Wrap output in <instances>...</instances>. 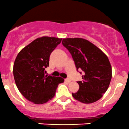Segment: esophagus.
<instances>
[{
    "instance_id": "1",
    "label": "esophagus",
    "mask_w": 129,
    "mask_h": 129,
    "mask_svg": "<svg viewBox=\"0 0 129 129\" xmlns=\"http://www.w3.org/2000/svg\"><path fill=\"white\" fill-rule=\"evenodd\" d=\"M65 81L67 83H70L71 82V80H70V79L67 78V79H65Z\"/></svg>"
}]
</instances>
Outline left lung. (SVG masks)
Wrapping results in <instances>:
<instances>
[{"mask_svg": "<svg viewBox=\"0 0 129 129\" xmlns=\"http://www.w3.org/2000/svg\"><path fill=\"white\" fill-rule=\"evenodd\" d=\"M62 44L68 49L76 69L84 72L78 81V91L72 96L83 104H92L101 99L112 79V66L107 56L97 46L80 38H64Z\"/></svg>", "mask_w": 129, "mask_h": 129, "instance_id": "obj_1", "label": "left lung"}]
</instances>
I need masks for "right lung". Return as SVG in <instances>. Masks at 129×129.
Listing matches in <instances>:
<instances>
[{"label":"right lung","instance_id":"obj_1","mask_svg":"<svg viewBox=\"0 0 129 129\" xmlns=\"http://www.w3.org/2000/svg\"><path fill=\"white\" fill-rule=\"evenodd\" d=\"M62 38L43 36L22 49L13 67V74L19 91L34 104H43L55 95L58 85L64 82L61 77L45 75L49 56L60 44Z\"/></svg>","mask_w":129,"mask_h":129}]
</instances>
